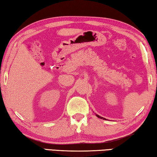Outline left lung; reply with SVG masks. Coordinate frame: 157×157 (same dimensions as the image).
Here are the masks:
<instances>
[{
	"label": "left lung",
	"mask_w": 157,
	"mask_h": 157,
	"mask_svg": "<svg viewBox=\"0 0 157 157\" xmlns=\"http://www.w3.org/2000/svg\"><path fill=\"white\" fill-rule=\"evenodd\" d=\"M95 115H96V116L98 117V118H100V119H103V120H105V118H102V117H101V116H100L99 115H98V114H95Z\"/></svg>",
	"instance_id": "obj_1"
}]
</instances>
